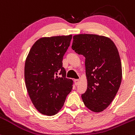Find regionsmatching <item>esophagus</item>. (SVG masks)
I'll return each instance as SVG.
<instances>
[{
    "label": "esophagus",
    "instance_id": "esophagus-1",
    "mask_svg": "<svg viewBox=\"0 0 135 135\" xmlns=\"http://www.w3.org/2000/svg\"><path fill=\"white\" fill-rule=\"evenodd\" d=\"M74 83H75V86H77V85L79 84V79H75V80H74Z\"/></svg>",
    "mask_w": 135,
    "mask_h": 135
}]
</instances>
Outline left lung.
Instances as JSON below:
<instances>
[{"label": "left lung", "mask_w": 135, "mask_h": 135, "mask_svg": "<svg viewBox=\"0 0 135 135\" xmlns=\"http://www.w3.org/2000/svg\"><path fill=\"white\" fill-rule=\"evenodd\" d=\"M72 48L86 58L88 87L81 96L84 103L93 112H102L113 101L121 83L117 48L110 38L96 34L74 35Z\"/></svg>", "instance_id": "1"}]
</instances>
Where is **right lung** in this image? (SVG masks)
Returning <instances> with one entry per match:
<instances>
[{"instance_id": "add662e5", "label": "right lung", "mask_w": 135, "mask_h": 135, "mask_svg": "<svg viewBox=\"0 0 135 135\" xmlns=\"http://www.w3.org/2000/svg\"><path fill=\"white\" fill-rule=\"evenodd\" d=\"M72 35L42 37L31 47L25 65V80L30 100L41 114L53 115L64 105L72 89L66 78L63 58Z\"/></svg>"}]
</instances>
